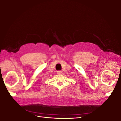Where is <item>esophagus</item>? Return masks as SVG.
Returning <instances> with one entry per match:
<instances>
[{
  "instance_id": "obj_1",
  "label": "esophagus",
  "mask_w": 121,
  "mask_h": 121,
  "mask_svg": "<svg viewBox=\"0 0 121 121\" xmlns=\"http://www.w3.org/2000/svg\"><path fill=\"white\" fill-rule=\"evenodd\" d=\"M57 74H61L62 73V72L61 71H58L57 72Z\"/></svg>"
}]
</instances>
